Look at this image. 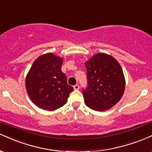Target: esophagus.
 Wrapping results in <instances>:
<instances>
[{
  "mask_svg": "<svg viewBox=\"0 0 152 152\" xmlns=\"http://www.w3.org/2000/svg\"><path fill=\"white\" fill-rule=\"evenodd\" d=\"M73 88H74V90H79V88H80L79 85H74V86H73Z\"/></svg>",
  "mask_w": 152,
  "mask_h": 152,
  "instance_id": "1",
  "label": "esophagus"
}]
</instances>
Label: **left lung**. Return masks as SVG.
<instances>
[{"mask_svg": "<svg viewBox=\"0 0 152 152\" xmlns=\"http://www.w3.org/2000/svg\"><path fill=\"white\" fill-rule=\"evenodd\" d=\"M87 87L83 90L85 104L95 111H105L122 98L125 79L122 67L111 55L98 53L85 62Z\"/></svg>", "mask_w": 152, "mask_h": 152, "instance_id": "left-lung-1", "label": "left lung"}]
</instances>
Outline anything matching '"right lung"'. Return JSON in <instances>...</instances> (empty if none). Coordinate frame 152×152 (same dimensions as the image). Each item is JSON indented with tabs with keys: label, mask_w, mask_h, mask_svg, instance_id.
<instances>
[{
	"label": "right lung",
	"mask_w": 152,
	"mask_h": 152,
	"mask_svg": "<svg viewBox=\"0 0 152 152\" xmlns=\"http://www.w3.org/2000/svg\"><path fill=\"white\" fill-rule=\"evenodd\" d=\"M63 60L53 53L41 55L26 76V87L30 99L42 110L53 111L67 102L74 90L61 70Z\"/></svg>",
	"instance_id": "obj_1"
}]
</instances>
